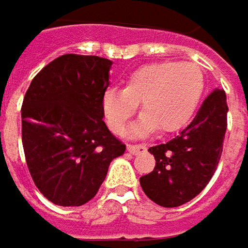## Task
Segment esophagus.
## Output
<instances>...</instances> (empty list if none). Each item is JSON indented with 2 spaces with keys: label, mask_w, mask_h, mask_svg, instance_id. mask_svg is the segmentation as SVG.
<instances>
[{
  "label": "esophagus",
  "mask_w": 248,
  "mask_h": 248,
  "mask_svg": "<svg viewBox=\"0 0 248 248\" xmlns=\"http://www.w3.org/2000/svg\"><path fill=\"white\" fill-rule=\"evenodd\" d=\"M127 150L131 154H139V153H144L147 150V145L145 144H128L127 145Z\"/></svg>",
  "instance_id": "obj_1"
}]
</instances>
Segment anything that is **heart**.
I'll return each instance as SVG.
<instances>
[{
    "label": "heart",
    "instance_id": "obj_1",
    "mask_svg": "<svg viewBox=\"0 0 248 248\" xmlns=\"http://www.w3.org/2000/svg\"><path fill=\"white\" fill-rule=\"evenodd\" d=\"M205 78L194 62L160 61L144 64L125 78L123 90L108 88L103 95V111L111 130L123 134L139 109L145 111L136 134L160 128L172 133L183 128L202 100Z\"/></svg>",
    "mask_w": 248,
    "mask_h": 248
}]
</instances>
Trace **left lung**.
Masks as SVG:
<instances>
[{
	"mask_svg": "<svg viewBox=\"0 0 248 248\" xmlns=\"http://www.w3.org/2000/svg\"><path fill=\"white\" fill-rule=\"evenodd\" d=\"M227 111L226 91L214 90L181 134L148 148L155 167L140 178V184L151 202L178 207L205 188L223 153Z\"/></svg>",
	"mask_w": 248,
	"mask_h": 248,
	"instance_id": "1",
	"label": "left lung"
}]
</instances>
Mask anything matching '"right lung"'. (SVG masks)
I'll return each mask as SVG.
<instances>
[{"label": "right lung", "instance_id": "add662e5", "mask_svg": "<svg viewBox=\"0 0 248 248\" xmlns=\"http://www.w3.org/2000/svg\"><path fill=\"white\" fill-rule=\"evenodd\" d=\"M111 64L97 55L65 54L46 65L25 93V161L37 188L57 205L94 199L109 163L125 151L103 120Z\"/></svg>", "mask_w": 248, "mask_h": 248}]
</instances>
